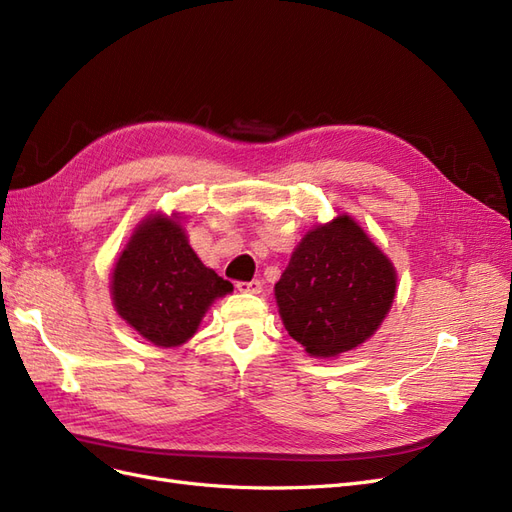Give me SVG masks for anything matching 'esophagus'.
<instances>
[{"instance_id": "1", "label": "esophagus", "mask_w": 512, "mask_h": 512, "mask_svg": "<svg viewBox=\"0 0 512 512\" xmlns=\"http://www.w3.org/2000/svg\"><path fill=\"white\" fill-rule=\"evenodd\" d=\"M237 288L241 292H252L258 294L262 290V280H252V282H237Z\"/></svg>"}]
</instances>
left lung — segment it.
I'll use <instances>...</instances> for the list:
<instances>
[{"instance_id":"1","label":"left lung","mask_w":512,"mask_h":512,"mask_svg":"<svg viewBox=\"0 0 512 512\" xmlns=\"http://www.w3.org/2000/svg\"><path fill=\"white\" fill-rule=\"evenodd\" d=\"M393 297V265L348 215L307 232L275 284L286 331L312 356L363 344Z\"/></svg>"}]
</instances>
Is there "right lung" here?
Returning <instances> with one entry per match:
<instances>
[{
  "label": "right lung",
  "instance_id": "obj_1",
  "mask_svg": "<svg viewBox=\"0 0 512 512\" xmlns=\"http://www.w3.org/2000/svg\"><path fill=\"white\" fill-rule=\"evenodd\" d=\"M232 290L194 254L177 220L153 215L136 228L113 271L119 316L156 346L190 339L213 299Z\"/></svg>",
  "mask_w": 512,
  "mask_h": 512
}]
</instances>
